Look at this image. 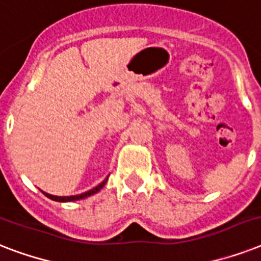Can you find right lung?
Instances as JSON below:
<instances>
[{
	"label": "right lung",
	"instance_id": "obj_1",
	"mask_svg": "<svg viewBox=\"0 0 261 261\" xmlns=\"http://www.w3.org/2000/svg\"><path fill=\"white\" fill-rule=\"evenodd\" d=\"M107 180H108V176H107V178H104L98 186H96L94 188H92V190L87 191V192H84V194H80V195H73V196H55V195H50L47 194V192H43V194L46 195L47 198H50L51 200H55V202H74V200H80V199H85L88 198V196H90V195L96 194V192H98V191L101 190L102 187L106 186Z\"/></svg>",
	"mask_w": 261,
	"mask_h": 261
}]
</instances>
